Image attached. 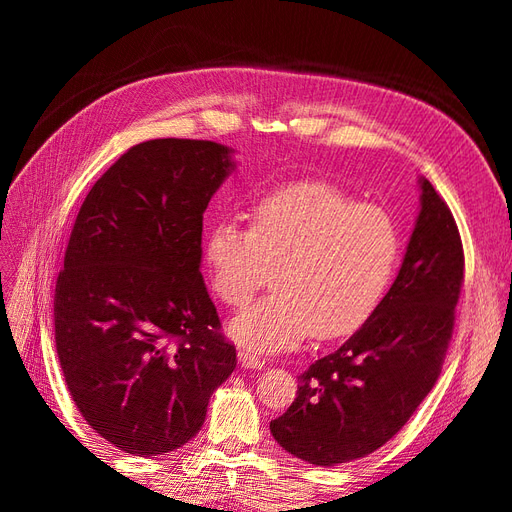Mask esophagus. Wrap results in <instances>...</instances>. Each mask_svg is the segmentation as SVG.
I'll return each mask as SVG.
<instances>
[{"label":"esophagus","mask_w":512,"mask_h":512,"mask_svg":"<svg viewBox=\"0 0 512 512\" xmlns=\"http://www.w3.org/2000/svg\"><path fill=\"white\" fill-rule=\"evenodd\" d=\"M239 361L243 367H250V369H262L265 367V361L260 359V356L252 350H239Z\"/></svg>","instance_id":"1"}]
</instances>
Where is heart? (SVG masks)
Segmentation results:
<instances>
[{
  "label": "heart",
  "mask_w": 512,
  "mask_h": 512,
  "mask_svg": "<svg viewBox=\"0 0 512 512\" xmlns=\"http://www.w3.org/2000/svg\"><path fill=\"white\" fill-rule=\"evenodd\" d=\"M209 282L224 305L245 307L269 280L273 294L230 322L256 352L354 333L376 312L399 258L393 220L329 183H297L260 198L250 228L218 222L205 239Z\"/></svg>",
  "instance_id": "b5f03b06"
}]
</instances>
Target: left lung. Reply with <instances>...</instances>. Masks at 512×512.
<instances>
[{
  "label": "left lung",
  "instance_id": "left-lung-1",
  "mask_svg": "<svg viewBox=\"0 0 512 512\" xmlns=\"http://www.w3.org/2000/svg\"><path fill=\"white\" fill-rule=\"evenodd\" d=\"M421 211L404 262L363 327L299 376L271 421L284 451L314 466L361 459L408 423L436 384L455 327L463 245L451 209L421 177Z\"/></svg>",
  "mask_w": 512,
  "mask_h": 512
}]
</instances>
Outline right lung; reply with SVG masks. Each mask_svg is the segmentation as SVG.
Returning <instances> with one entry per match:
<instances>
[{"label":"right lung","mask_w":512,"mask_h":512,"mask_svg":"<svg viewBox=\"0 0 512 512\" xmlns=\"http://www.w3.org/2000/svg\"><path fill=\"white\" fill-rule=\"evenodd\" d=\"M232 170L220 143L147 141L76 215L55 286L57 356L76 408L119 451L192 440L237 367L200 273L203 213Z\"/></svg>","instance_id":"obj_1"}]
</instances>
